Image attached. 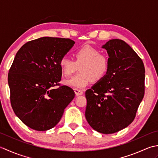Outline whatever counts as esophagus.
Returning a JSON list of instances; mask_svg holds the SVG:
<instances>
[{
	"label": "esophagus",
	"instance_id": "1",
	"mask_svg": "<svg viewBox=\"0 0 158 158\" xmlns=\"http://www.w3.org/2000/svg\"><path fill=\"white\" fill-rule=\"evenodd\" d=\"M74 91H75L76 96H81L83 94V92L81 91V90L78 89H74Z\"/></svg>",
	"mask_w": 158,
	"mask_h": 158
}]
</instances>
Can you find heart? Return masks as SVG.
I'll use <instances>...</instances> for the list:
<instances>
[{
  "label": "heart",
  "mask_w": 158,
  "mask_h": 158,
  "mask_svg": "<svg viewBox=\"0 0 158 158\" xmlns=\"http://www.w3.org/2000/svg\"><path fill=\"white\" fill-rule=\"evenodd\" d=\"M100 53L99 50L92 47L84 46L73 53L74 60L67 58L60 60L59 66L66 77L71 75L79 66L80 73L64 80V84L72 88L83 89L92 81H101L108 72L109 64L107 57Z\"/></svg>",
  "instance_id": "1"
}]
</instances>
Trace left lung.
<instances>
[{
	"mask_svg": "<svg viewBox=\"0 0 158 158\" xmlns=\"http://www.w3.org/2000/svg\"><path fill=\"white\" fill-rule=\"evenodd\" d=\"M109 56L106 76L85 92V118L92 128L109 135L133 122L145 94L143 62L127 43L111 39L102 46Z\"/></svg>",
	"mask_w": 158,
	"mask_h": 158,
	"instance_id": "8db88e82",
	"label": "left lung"
}]
</instances>
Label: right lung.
<instances>
[{
    "mask_svg": "<svg viewBox=\"0 0 158 158\" xmlns=\"http://www.w3.org/2000/svg\"><path fill=\"white\" fill-rule=\"evenodd\" d=\"M75 43L45 36L25 43L17 52L8 75L10 99L15 115L31 128L45 131L56 126L75 98L69 86L53 88L61 80L60 60Z\"/></svg>",
    "mask_w": 158,
    "mask_h": 158,
    "instance_id": "add662e5",
    "label": "right lung"
}]
</instances>
